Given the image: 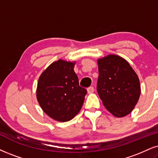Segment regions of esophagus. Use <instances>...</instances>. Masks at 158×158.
Here are the masks:
<instances>
[{"label":"esophagus","instance_id":"obj_1","mask_svg":"<svg viewBox=\"0 0 158 158\" xmlns=\"http://www.w3.org/2000/svg\"><path fill=\"white\" fill-rule=\"evenodd\" d=\"M94 89L93 86H90L87 89V91H88L89 94H91V93L94 92Z\"/></svg>","mask_w":158,"mask_h":158}]
</instances>
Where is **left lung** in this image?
I'll list each match as a JSON object with an SVG mask.
<instances>
[{
    "mask_svg": "<svg viewBox=\"0 0 158 158\" xmlns=\"http://www.w3.org/2000/svg\"><path fill=\"white\" fill-rule=\"evenodd\" d=\"M97 64V90L104 106L116 117L130 114L141 95L137 74L124 58L117 55L99 58Z\"/></svg>",
    "mask_w": 158,
    "mask_h": 158,
    "instance_id": "8db88e82",
    "label": "left lung"
}]
</instances>
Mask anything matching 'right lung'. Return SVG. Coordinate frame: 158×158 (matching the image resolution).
<instances>
[{
    "instance_id": "add662e5",
    "label": "right lung",
    "mask_w": 158,
    "mask_h": 158,
    "mask_svg": "<svg viewBox=\"0 0 158 158\" xmlns=\"http://www.w3.org/2000/svg\"><path fill=\"white\" fill-rule=\"evenodd\" d=\"M75 64V61L59 59L47 67L39 78V104L48 116L58 122L73 119L82 108L87 93L79 85Z\"/></svg>"
}]
</instances>
